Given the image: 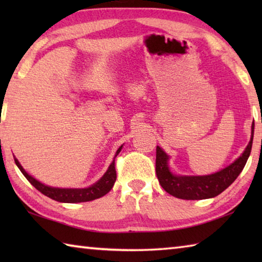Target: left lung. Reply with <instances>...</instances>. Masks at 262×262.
I'll return each mask as SVG.
<instances>
[{
  "instance_id": "left-lung-1",
  "label": "left lung",
  "mask_w": 262,
  "mask_h": 262,
  "mask_svg": "<svg viewBox=\"0 0 262 262\" xmlns=\"http://www.w3.org/2000/svg\"><path fill=\"white\" fill-rule=\"evenodd\" d=\"M254 125H252L251 141L232 164L223 170L208 176H177L168 167V156L162 148H156V174L162 187L172 196L183 200H203L215 198L227 189L241 174L250 157L253 143Z\"/></svg>"
}]
</instances>
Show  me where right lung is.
I'll return each mask as SVG.
<instances>
[{
    "label": "right lung",
    "instance_id": "right-lung-1",
    "mask_svg": "<svg viewBox=\"0 0 262 262\" xmlns=\"http://www.w3.org/2000/svg\"><path fill=\"white\" fill-rule=\"evenodd\" d=\"M122 145L115 152V156L113 162L111 163L108 166L107 171L105 172V174L101 177V178L97 181L96 184L91 185L90 187L86 188H56V187H51V186L43 185L40 181L34 179L32 176H30L28 172H26L23 166L20 165L18 159L15 158L16 165L18 166L21 173L28 179L31 185L34 186L39 192H41L46 196L53 199V200L59 201V202H64V203H77V202H86V201H92L96 200V199H99L104 196L105 194H107L111 189H112L113 185L117 180V171H115V157L118 156L119 152L121 151Z\"/></svg>",
    "mask_w": 262,
    "mask_h": 262
}]
</instances>
